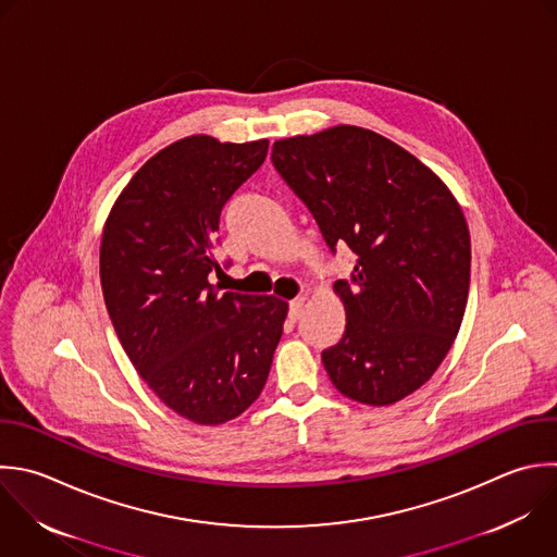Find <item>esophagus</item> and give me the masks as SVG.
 Returning <instances> with one entry per match:
<instances>
[{"label": "esophagus", "instance_id": "34e87169", "mask_svg": "<svg viewBox=\"0 0 557 557\" xmlns=\"http://www.w3.org/2000/svg\"><path fill=\"white\" fill-rule=\"evenodd\" d=\"M305 302H307L305 296H298V298H294V300L289 302V315H292L294 320L300 318V313H302V309H305Z\"/></svg>", "mask_w": 557, "mask_h": 557}]
</instances>
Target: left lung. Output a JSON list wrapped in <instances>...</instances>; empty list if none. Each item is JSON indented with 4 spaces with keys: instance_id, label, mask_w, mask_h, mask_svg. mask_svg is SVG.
Masks as SVG:
<instances>
[{
    "instance_id": "obj_1",
    "label": "left lung",
    "mask_w": 557,
    "mask_h": 557,
    "mask_svg": "<svg viewBox=\"0 0 557 557\" xmlns=\"http://www.w3.org/2000/svg\"><path fill=\"white\" fill-rule=\"evenodd\" d=\"M272 163L335 252L357 255L335 294L342 339L322 350L333 385L381 407L424 385L450 350L470 287V235L448 187L394 141L333 126L281 139Z\"/></svg>"
}]
</instances>
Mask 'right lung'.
<instances>
[{
  "mask_svg": "<svg viewBox=\"0 0 557 557\" xmlns=\"http://www.w3.org/2000/svg\"><path fill=\"white\" fill-rule=\"evenodd\" d=\"M268 139L185 137L157 152L115 200L100 278L115 333L150 389L196 424H222L261 394L287 302L224 292L215 231L228 198L261 168Z\"/></svg>",
  "mask_w": 557,
  "mask_h": 557,
  "instance_id": "1",
  "label": "right lung"
}]
</instances>
